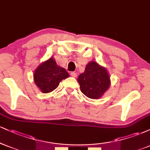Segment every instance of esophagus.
I'll return each mask as SVG.
<instances>
[{
	"mask_svg": "<svg viewBox=\"0 0 150 150\" xmlns=\"http://www.w3.org/2000/svg\"><path fill=\"white\" fill-rule=\"evenodd\" d=\"M70 75H71V76L73 77H76L77 76V73H75V72H72L71 74H70Z\"/></svg>",
	"mask_w": 150,
	"mask_h": 150,
	"instance_id": "obj_1",
	"label": "esophagus"
}]
</instances>
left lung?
Listing matches in <instances>:
<instances>
[{
    "label": "left lung",
    "instance_id": "left-lung-1",
    "mask_svg": "<svg viewBox=\"0 0 150 150\" xmlns=\"http://www.w3.org/2000/svg\"><path fill=\"white\" fill-rule=\"evenodd\" d=\"M81 92L88 98L99 99L111 85L108 70L95 61H89L77 78Z\"/></svg>",
    "mask_w": 150,
    "mask_h": 150
}]
</instances>
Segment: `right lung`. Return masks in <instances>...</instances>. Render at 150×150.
<instances>
[{
  "mask_svg": "<svg viewBox=\"0 0 150 150\" xmlns=\"http://www.w3.org/2000/svg\"><path fill=\"white\" fill-rule=\"evenodd\" d=\"M69 77L65 68L58 66L53 57L42 62L34 73V81L43 93H49L56 89L60 82Z\"/></svg>",
  "mask_w": 150,
  "mask_h": 150,
  "instance_id": "1",
  "label": "right lung"
}]
</instances>
